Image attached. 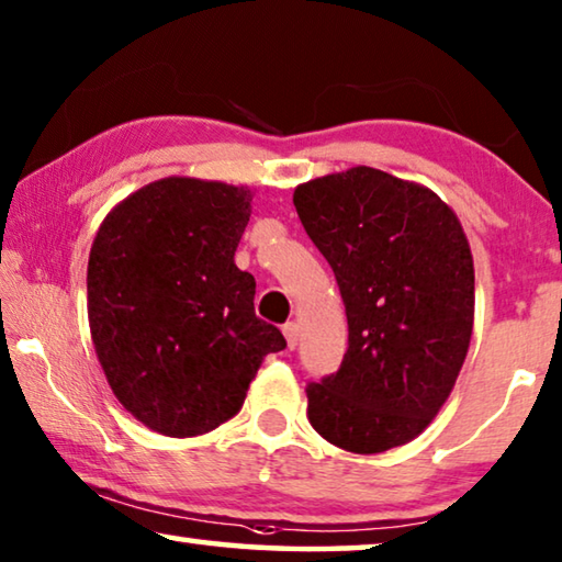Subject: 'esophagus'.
Returning a JSON list of instances; mask_svg holds the SVG:
<instances>
[{"label":"esophagus","instance_id":"1","mask_svg":"<svg viewBox=\"0 0 562 562\" xmlns=\"http://www.w3.org/2000/svg\"><path fill=\"white\" fill-rule=\"evenodd\" d=\"M283 337H286L289 349H296V345H299V324L296 322L283 324Z\"/></svg>","mask_w":562,"mask_h":562}]
</instances>
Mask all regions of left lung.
<instances>
[{
	"label": "left lung",
	"mask_w": 562,
	"mask_h": 562,
	"mask_svg": "<svg viewBox=\"0 0 562 562\" xmlns=\"http://www.w3.org/2000/svg\"><path fill=\"white\" fill-rule=\"evenodd\" d=\"M299 221L335 271L349 347L308 382V423L352 453L416 438L451 395L474 329V261L428 187L352 167L294 190Z\"/></svg>",
	"instance_id": "left-lung-1"
}]
</instances>
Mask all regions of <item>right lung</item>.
Segmentation results:
<instances>
[{
	"label": "right lung",
	"mask_w": 562,
	"mask_h": 562,
	"mask_svg": "<svg viewBox=\"0 0 562 562\" xmlns=\"http://www.w3.org/2000/svg\"><path fill=\"white\" fill-rule=\"evenodd\" d=\"M248 187L165 177L105 215L88 258V324L119 403L172 438L207 434L246 401L286 339L235 266Z\"/></svg>",
	"instance_id": "obj_1"
}]
</instances>
